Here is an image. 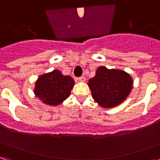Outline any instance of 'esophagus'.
Wrapping results in <instances>:
<instances>
[{
    "label": "esophagus",
    "mask_w": 160,
    "mask_h": 160,
    "mask_svg": "<svg viewBox=\"0 0 160 160\" xmlns=\"http://www.w3.org/2000/svg\"><path fill=\"white\" fill-rule=\"evenodd\" d=\"M75 80H76V82H84V81L86 80V78L84 76H81L79 77V78H77Z\"/></svg>",
    "instance_id": "obj_1"
}]
</instances>
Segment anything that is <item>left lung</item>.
Here are the masks:
<instances>
[{"instance_id":"obj_1","label":"left lung","mask_w":160,"mask_h":160,"mask_svg":"<svg viewBox=\"0 0 160 160\" xmlns=\"http://www.w3.org/2000/svg\"><path fill=\"white\" fill-rule=\"evenodd\" d=\"M92 96L103 108H112L122 104L130 93L133 80L126 72L119 69L98 68L96 74L88 81Z\"/></svg>"}]
</instances>
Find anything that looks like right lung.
Masks as SVG:
<instances>
[{"mask_svg":"<svg viewBox=\"0 0 160 160\" xmlns=\"http://www.w3.org/2000/svg\"><path fill=\"white\" fill-rule=\"evenodd\" d=\"M74 80L69 75H63L60 70L44 73L35 84L34 93L42 103L49 105H58L69 97Z\"/></svg>","mask_w":160,"mask_h":160,"instance_id":"add662e5","label":"right lung"}]
</instances>
